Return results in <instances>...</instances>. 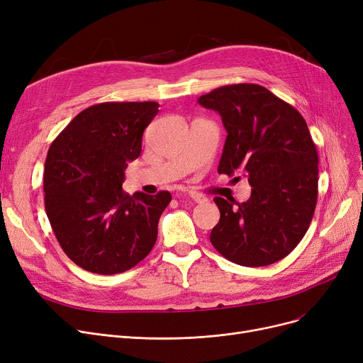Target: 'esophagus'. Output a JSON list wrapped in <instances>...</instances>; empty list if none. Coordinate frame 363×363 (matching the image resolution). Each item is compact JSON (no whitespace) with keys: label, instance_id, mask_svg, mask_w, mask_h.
Wrapping results in <instances>:
<instances>
[{"label":"esophagus","instance_id":"obj_1","mask_svg":"<svg viewBox=\"0 0 363 363\" xmlns=\"http://www.w3.org/2000/svg\"><path fill=\"white\" fill-rule=\"evenodd\" d=\"M188 196L191 197L196 203H206V201H207V199H206L203 194L197 193V191H189V193H188Z\"/></svg>","mask_w":363,"mask_h":363}]
</instances>
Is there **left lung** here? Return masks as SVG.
<instances>
[{
  "label": "left lung",
  "mask_w": 363,
  "mask_h": 363,
  "mask_svg": "<svg viewBox=\"0 0 363 363\" xmlns=\"http://www.w3.org/2000/svg\"><path fill=\"white\" fill-rule=\"evenodd\" d=\"M199 103L218 111L228 132L218 172L245 174L253 186L237 207L215 197L220 219L211 242L237 264H272L296 249L315 213L319 160L306 121L256 84L225 85Z\"/></svg>",
  "instance_id": "left-lung-1"
}]
</instances>
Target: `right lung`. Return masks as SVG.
Masks as SVG:
<instances>
[{
    "label": "right lung",
    "instance_id": "obj_1",
    "mask_svg": "<svg viewBox=\"0 0 363 363\" xmlns=\"http://www.w3.org/2000/svg\"><path fill=\"white\" fill-rule=\"evenodd\" d=\"M157 113L155 101L91 106L48 150L45 212L63 252L88 272H125L156 244L170 193L129 196L122 184L128 163L141 155L144 129Z\"/></svg>",
    "mask_w": 363,
    "mask_h": 363
}]
</instances>
